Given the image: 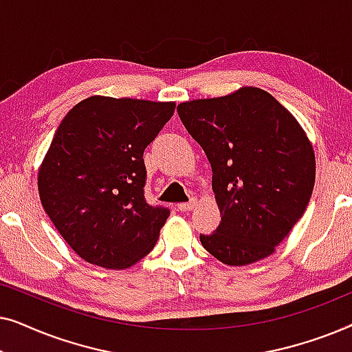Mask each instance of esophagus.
I'll list each match as a JSON object with an SVG mask.
<instances>
[{"label": "esophagus", "mask_w": 352, "mask_h": 352, "mask_svg": "<svg viewBox=\"0 0 352 352\" xmlns=\"http://www.w3.org/2000/svg\"><path fill=\"white\" fill-rule=\"evenodd\" d=\"M197 205V199L195 197H192V199L189 201H184V204H177V210L179 211H190L194 210Z\"/></svg>", "instance_id": "1"}]
</instances>
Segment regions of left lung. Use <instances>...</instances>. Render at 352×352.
Wrapping results in <instances>:
<instances>
[{"mask_svg":"<svg viewBox=\"0 0 352 352\" xmlns=\"http://www.w3.org/2000/svg\"><path fill=\"white\" fill-rule=\"evenodd\" d=\"M187 131L208 157L221 223L200 235L206 252L229 266L269 256L309 204L314 151L296 118L264 89L177 105Z\"/></svg>","mask_w":352,"mask_h":352,"instance_id":"obj_1","label":"left lung"}]
</instances>
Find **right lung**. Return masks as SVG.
<instances>
[{
	"label": "right lung",
	"mask_w": 352,
	"mask_h": 352,
	"mask_svg": "<svg viewBox=\"0 0 352 352\" xmlns=\"http://www.w3.org/2000/svg\"><path fill=\"white\" fill-rule=\"evenodd\" d=\"M175 102L93 96L65 115L38 171L46 214L70 248L105 269L133 266L170 216L144 197V151Z\"/></svg>",
	"instance_id": "right-lung-1"
}]
</instances>
